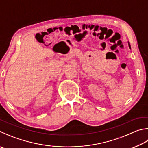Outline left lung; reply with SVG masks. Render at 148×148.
I'll return each instance as SVG.
<instances>
[{
  "label": "left lung",
  "mask_w": 148,
  "mask_h": 148,
  "mask_svg": "<svg viewBox=\"0 0 148 148\" xmlns=\"http://www.w3.org/2000/svg\"><path fill=\"white\" fill-rule=\"evenodd\" d=\"M128 45H129V47H130V48L131 49V45H130V42H128Z\"/></svg>",
  "instance_id": "left-lung-1"
}]
</instances>
